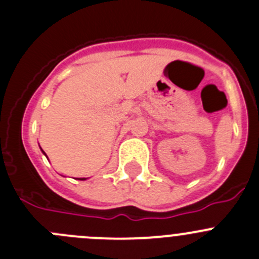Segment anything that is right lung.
Returning <instances> with one entry per match:
<instances>
[{
  "label": "right lung",
  "mask_w": 259,
  "mask_h": 259,
  "mask_svg": "<svg viewBox=\"0 0 259 259\" xmlns=\"http://www.w3.org/2000/svg\"><path fill=\"white\" fill-rule=\"evenodd\" d=\"M41 151H43V150H41ZM43 154H44V155H46V152H44V151H43ZM46 156H47V155H46ZM85 179H86V178H80V181H85Z\"/></svg>",
  "instance_id": "add662e5"
}]
</instances>
